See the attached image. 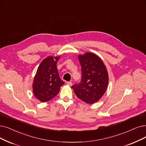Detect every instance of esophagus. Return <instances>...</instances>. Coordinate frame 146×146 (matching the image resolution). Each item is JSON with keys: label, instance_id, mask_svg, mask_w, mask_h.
I'll list each match as a JSON object with an SVG mask.
<instances>
[{"label": "esophagus", "instance_id": "obj_1", "mask_svg": "<svg viewBox=\"0 0 146 146\" xmlns=\"http://www.w3.org/2000/svg\"><path fill=\"white\" fill-rule=\"evenodd\" d=\"M66 84L69 86H71L72 85V83L71 81H68V82H66Z\"/></svg>", "mask_w": 146, "mask_h": 146}]
</instances>
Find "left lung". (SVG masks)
<instances>
[{"mask_svg": "<svg viewBox=\"0 0 146 146\" xmlns=\"http://www.w3.org/2000/svg\"><path fill=\"white\" fill-rule=\"evenodd\" d=\"M78 59L81 67V78L79 83L71 88L77 96L87 104L98 101L106 92L108 83L107 69L100 57L87 53L80 55Z\"/></svg>", "mask_w": 146, "mask_h": 146, "instance_id": "left-lung-1", "label": "left lung"}]
</instances>
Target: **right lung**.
<instances>
[{
    "label": "right lung",
    "mask_w": 146,
    "mask_h": 146,
    "mask_svg": "<svg viewBox=\"0 0 146 146\" xmlns=\"http://www.w3.org/2000/svg\"><path fill=\"white\" fill-rule=\"evenodd\" d=\"M59 59L58 57H47L38 66L33 80V90L35 96L40 102H47L56 96L60 87L65 84L57 69Z\"/></svg>",
    "instance_id": "add662e5"
}]
</instances>
